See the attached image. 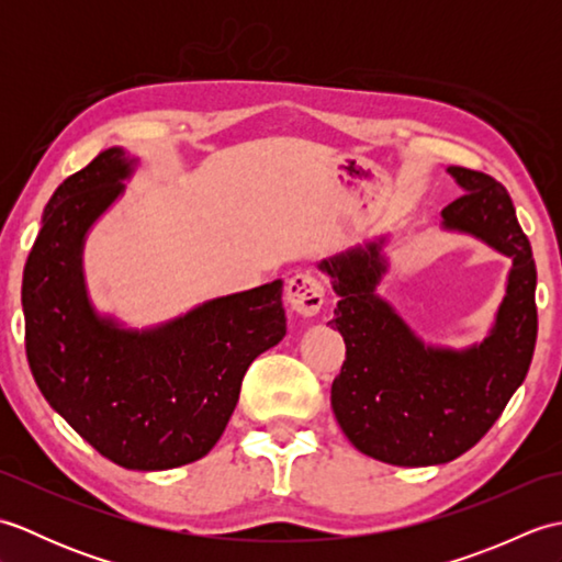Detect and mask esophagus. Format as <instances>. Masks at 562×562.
<instances>
[{"instance_id": "obj_1", "label": "esophagus", "mask_w": 562, "mask_h": 562, "mask_svg": "<svg viewBox=\"0 0 562 562\" xmlns=\"http://www.w3.org/2000/svg\"><path fill=\"white\" fill-rule=\"evenodd\" d=\"M288 304L300 316H316L324 306V282L312 272H300L288 282Z\"/></svg>"}]
</instances>
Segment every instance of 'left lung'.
Listing matches in <instances>:
<instances>
[{
	"label": "left lung",
	"instance_id": "obj_1",
	"mask_svg": "<svg viewBox=\"0 0 562 562\" xmlns=\"http://www.w3.org/2000/svg\"><path fill=\"white\" fill-rule=\"evenodd\" d=\"M447 171L463 195L441 210V226L512 258L507 294L481 345H425L381 300L384 238L318 266L340 296L328 324L345 340V362L330 389L333 413L357 449L393 465L447 463L479 445L527 376L539 330L536 262L505 186L463 166Z\"/></svg>",
	"mask_w": 562,
	"mask_h": 562
}]
</instances>
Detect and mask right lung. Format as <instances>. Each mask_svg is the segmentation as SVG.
Listing matches in <instances>:
<instances>
[{
	"mask_svg": "<svg viewBox=\"0 0 562 562\" xmlns=\"http://www.w3.org/2000/svg\"><path fill=\"white\" fill-rule=\"evenodd\" d=\"M133 164L123 149H105L47 202L23 268L26 357L45 401L93 449L130 471H166L217 445L246 369L288 324L282 280L149 330H125L93 312L83 238L123 193Z\"/></svg>",
	"mask_w": 562,
	"mask_h": 562,
	"instance_id": "add662e5",
	"label": "right lung"
}]
</instances>
